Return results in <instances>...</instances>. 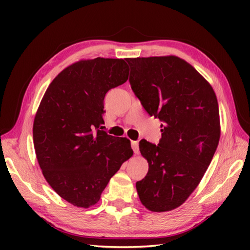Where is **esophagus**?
<instances>
[{
  "mask_svg": "<svg viewBox=\"0 0 250 250\" xmlns=\"http://www.w3.org/2000/svg\"><path fill=\"white\" fill-rule=\"evenodd\" d=\"M129 136H130V137H132V136H131V135H129Z\"/></svg>",
  "mask_w": 250,
  "mask_h": 250,
  "instance_id": "esophagus-1",
  "label": "esophagus"
}]
</instances>
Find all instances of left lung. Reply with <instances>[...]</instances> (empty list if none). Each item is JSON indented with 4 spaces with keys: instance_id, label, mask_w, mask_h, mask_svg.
<instances>
[{
    "instance_id": "left-lung-1",
    "label": "left lung",
    "mask_w": 250,
    "mask_h": 250,
    "mask_svg": "<svg viewBox=\"0 0 250 250\" xmlns=\"http://www.w3.org/2000/svg\"><path fill=\"white\" fill-rule=\"evenodd\" d=\"M114 60L75 63L62 71L44 95L33 125L37 161L51 188L78 207L98 203L109 179L133 155L126 137L104 125V98L128 81Z\"/></svg>"
}]
</instances>
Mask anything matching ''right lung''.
<instances>
[{"label": "right lung", "instance_id": "add662e5", "mask_svg": "<svg viewBox=\"0 0 250 250\" xmlns=\"http://www.w3.org/2000/svg\"><path fill=\"white\" fill-rule=\"evenodd\" d=\"M146 71L130 79L143 107L161 121L157 145L142 147L149 169L136 183L151 211L172 210L198 187L220 137L219 109L213 89L177 57L146 58Z\"/></svg>", "mask_w": 250, "mask_h": 250}]
</instances>
